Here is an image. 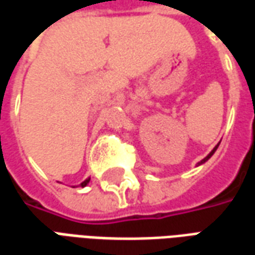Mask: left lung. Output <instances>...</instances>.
<instances>
[{
    "mask_svg": "<svg viewBox=\"0 0 255 255\" xmlns=\"http://www.w3.org/2000/svg\"><path fill=\"white\" fill-rule=\"evenodd\" d=\"M217 147H219V144H217V146H216V147H214V149L212 150V151H210V153H209V154L206 155V157H205V158H203L202 161H201V162H199V165H201V164H203V162H205V161H208L209 158H210V157H212V155L214 154V151H216V150H217Z\"/></svg>",
    "mask_w": 255,
    "mask_h": 255,
    "instance_id": "left-lung-1",
    "label": "left lung"
}]
</instances>
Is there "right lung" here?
<instances>
[{"mask_svg": "<svg viewBox=\"0 0 255 255\" xmlns=\"http://www.w3.org/2000/svg\"><path fill=\"white\" fill-rule=\"evenodd\" d=\"M89 182H90V177H89V179H86V180H84V182L82 183L80 186H82V187H84V186H87V183H89Z\"/></svg>", "mask_w": 255, "mask_h": 255, "instance_id": "1", "label": "right lung"}]
</instances>
